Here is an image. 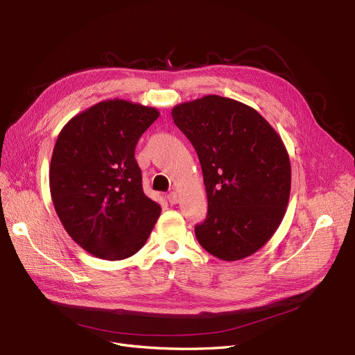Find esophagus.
Segmentation results:
<instances>
[{
    "label": "esophagus",
    "mask_w": 355,
    "mask_h": 355,
    "mask_svg": "<svg viewBox=\"0 0 355 355\" xmlns=\"http://www.w3.org/2000/svg\"><path fill=\"white\" fill-rule=\"evenodd\" d=\"M166 197H168V201H170L171 204H177L178 202V194L175 191H171Z\"/></svg>",
    "instance_id": "obj_1"
}]
</instances>
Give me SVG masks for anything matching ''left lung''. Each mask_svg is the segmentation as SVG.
Instances as JSON below:
<instances>
[{"label":"left lung","instance_id":"left-lung-1","mask_svg":"<svg viewBox=\"0 0 355 355\" xmlns=\"http://www.w3.org/2000/svg\"><path fill=\"white\" fill-rule=\"evenodd\" d=\"M200 159L209 213L196 226L210 254L234 262L263 248L286 213L291 161L282 138L253 107L207 95L173 107Z\"/></svg>","mask_w":355,"mask_h":355}]
</instances>
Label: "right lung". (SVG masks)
<instances>
[{"label": "right lung", "mask_w": 355, "mask_h": 355, "mask_svg": "<svg viewBox=\"0 0 355 355\" xmlns=\"http://www.w3.org/2000/svg\"><path fill=\"white\" fill-rule=\"evenodd\" d=\"M155 107L109 99L73 116L55 141L49 181L64 230L90 254L122 260L148 240L161 206L144 194L135 146Z\"/></svg>", "instance_id": "add662e5"}]
</instances>
